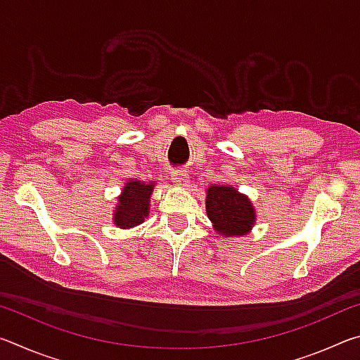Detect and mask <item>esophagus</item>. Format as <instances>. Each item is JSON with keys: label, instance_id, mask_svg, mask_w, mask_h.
Wrapping results in <instances>:
<instances>
[{"label": "esophagus", "instance_id": "obj_1", "mask_svg": "<svg viewBox=\"0 0 360 360\" xmlns=\"http://www.w3.org/2000/svg\"><path fill=\"white\" fill-rule=\"evenodd\" d=\"M172 179L176 186H186L188 182V174L186 169H174V172L172 173Z\"/></svg>", "mask_w": 360, "mask_h": 360}]
</instances>
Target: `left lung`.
I'll return each mask as SVG.
<instances>
[{"mask_svg": "<svg viewBox=\"0 0 360 360\" xmlns=\"http://www.w3.org/2000/svg\"><path fill=\"white\" fill-rule=\"evenodd\" d=\"M206 211L216 230L224 236L245 235L255 222L251 202L231 187L211 186L206 193Z\"/></svg>", "mask_w": 360, "mask_h": 360, "instance_id": "8db88e82", "label": "left lung"}]
</instances>
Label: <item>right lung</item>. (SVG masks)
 Returning a JSON list of instances; mask_svg holds the SVG:
<instances>
[{
	"instance_id": "1",
	"label": "right lung",
	"mask_w": 360,
	"mask_h": 360,
	"mask_svg": "<svg viewBox=\"0 0 360 360\" xmlns=\"http://www.w3.org/2000/svg\"><path fill=\"white\" fill-rule=\"evenodd\" d=\"M152 184H143L139 181H131L124 187L119 197V206L115 208L114 222L120 229H130L141 224L149 212V198Z\"/></svg>"
}]
</instances>
